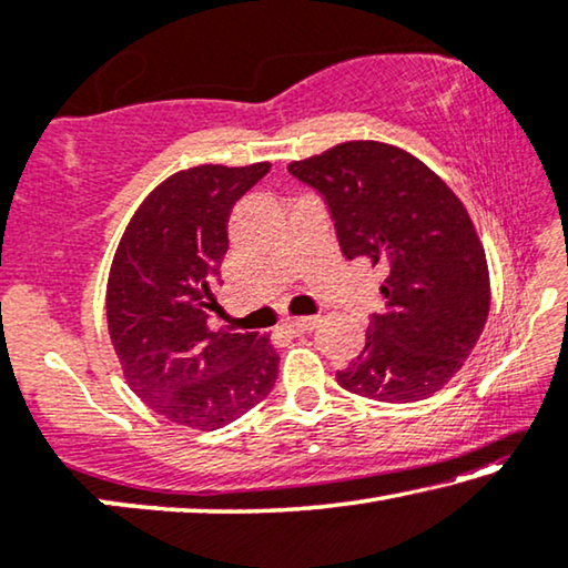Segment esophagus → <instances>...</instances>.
<instances>
[{"instance_id": "34e87169", "label": "esophagus", "mask_w": 568, "mask_h": 568, "mask_svg": "<svg viewBox=\"0 0 568 568\" xmlns=\"http://www.w3.org/2000/svg\"><path fill=\"white\" fill-rule=\"evenodd\" d=\"M316 324H318V318H313V316H306V318H291V321H285V332L293 334V336L311 334L313 328H316Z\"/></svg>"}]
</instances>
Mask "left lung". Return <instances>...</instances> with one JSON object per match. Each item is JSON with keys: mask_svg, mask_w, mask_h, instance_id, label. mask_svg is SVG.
<instances>
[{"mask_svg": "<svg viewBox=\"0 0 568 568\" xmlns=\"http://www.w3.org/2000/svg\"><path fill=\"white\" fill-rule=\"evenodd\" d=\"M298 181L324 193L346 260L387 270L367 344L336 383L379 403L430 397L462 369L487 324L489 270L456 193L416 155L352 140L293 160Z\"/></svg>", "mask_w": 568, "mask_h": 568, "instance_id": "left-lung-1", "label": "left lung"}]
</instances>
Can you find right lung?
Returning <instances> with one entry per match:
<instances>
[{"instance_id":"add662e5","label":"right lung","mask_w":568,"mask_h":568,"mask_svg":"<svg viewBox=\"0 0 568 568\" xmlns=\"http://www.w3.org/2000/svg\"><path fill=\"white\" fill-rule=\"evenodd\" d=\"M267 171L270 163H252L173 173L140 203L114 252L109 338L134 395L178 426L222 428L277 379L270 336L209 326L232 206Z\"/></svg>"}]
</instances>
